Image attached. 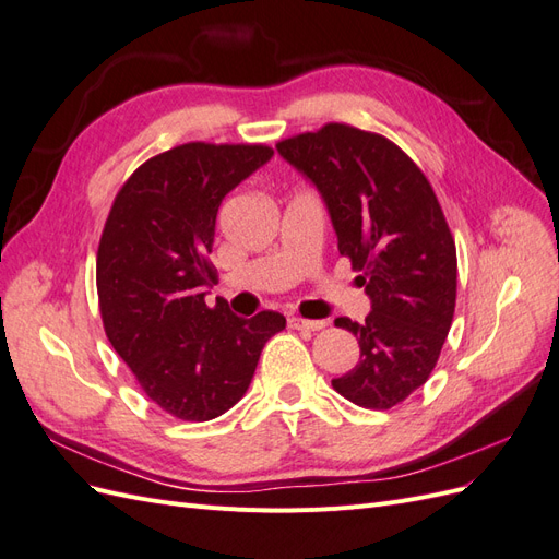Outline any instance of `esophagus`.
<instances>
[{
    "label": "esophagus",
    "instance_id": "esophagus-1",
    "mask_svg": "<svg viewBox=\"0 0 559 559\" xmlns=\"http://www.w3.org/2000/svg\"><path fill=\"white\" fill-rule=\"evenodd\" d=\"M286 324H289V329H296V331H319L326 326V321H314V319H302L298 314H292L289 319H286Z\"/></svg>",
    "mask_w": 559,
    "mask_h": 559
}]
</instances>
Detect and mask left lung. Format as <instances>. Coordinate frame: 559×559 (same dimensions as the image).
Returning a JSON list of instances; mask_svg holds the SVG:
<instances>
[{
    "label": "left lung",
    "instance_id": "obj_1",
    "mask_svg": "<svg viewBox=\"0 0 559 559\" xmlns=\"http://www.w3.org/2000/svg\"><path fill=\"white\" fill-rule=\"evenodd\" d=\"M331 214L337 249L373 302L364 324L337 317L361 357L333 389L368 411H389L425 384L441 357L456 300V249L429 179L392 140L326 123L277 142Z\"/></svg>",
    "mask_w": 559,
    "mask_h": 559
}]
</instances>
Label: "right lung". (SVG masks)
Masks as SVG:
<instances>
[{"instance_id": "right-lung-1", "label": "right lung", "mask_w": 559, "mask_h": 559, "mask_svg": "<svg viewBox=\"0 0 559 559\" xmlns=\"http://www.w3.org/2000/svg\"><path fill=\"white\" fill-rule=\"evenodd\" d=\"M265 144L186 142L144 160L116 193L97 247V298L111 347L142 392L183 421L238 403L280 312L242 319L207 306L216 212L228 191L270 160Z\"/></svg>"}]
</instances>
